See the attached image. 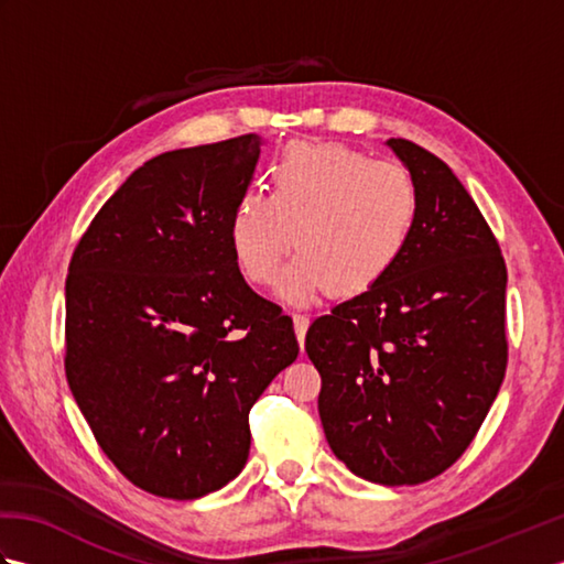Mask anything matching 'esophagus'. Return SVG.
<instances>
[{
  "instance_id": "1",
  "label": "esophagus",
  "mask_w": 564,
  "mask_h": 564,
  "mask_svg": "<svg viewBox=\"0 0 564 564\" xmlns=\"http://www.w3.org/2000/svg\"><path fill=\"white\" fill-rule=\"evenodd\" d=\"M293 327H295V337L297 341H301V346L305 344V334H307V327H310V317L307 315H301V313H293Z\"/></svg>"
}]
</instances>
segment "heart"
Listing matches in <instances>:
<instances>
[{
    "label": "heart",
    "mask_w": 564,
    "mask_h": 564,
    "mask_svg": "<svg viewBox=\"0 0 564 564\" xmlns=\"http://www.w3.org/2000/svg\"><path fill=\"white\" fill-rule=\"evenodd\" d=\"M422 196L398 162L339 142H291L271 166V191L247 188L230 218V245L251 283L269 285L291 245L279 293L307 303L327 289H373L410 247Z\"/></svg>",
    "instance_id": "heart-1"
}]
</instances>
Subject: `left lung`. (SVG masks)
<instances>
[{
    "instance_id": "1",
    "label": "left lung",
    "mask_w": 564,
    "mask_h": 564,
    "mask_svg": "<svg viewBox=\"0 0 564 564\" xmlns=\"http://www.w3.org/2000/svg\"><path fill=\"white\" fill-rule=\"evenodd\" d=\"M386 145L422 210L386 279L317 317L305 351L322 376L329 448L376 485H419L470 446L507 370V267L451 166L410 140Z\"/></svg>"
}]
</instances>
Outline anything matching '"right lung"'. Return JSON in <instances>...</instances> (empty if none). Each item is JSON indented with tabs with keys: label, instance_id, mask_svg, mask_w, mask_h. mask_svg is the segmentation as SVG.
Here are the masks:
<instances>
[{
	"label": "right lung",
	"instance_id": "1",
	"mask_svg": "<svg viewBox=\"0 0 564 564\" xmlns=\"http://www.w3.org/2000/svg\"><path fill=\"white\" fill-rule=\"evenodd\" d=\"M263 138L158 154L104 203L65 283V373L130 482L198 499L242 473L249 410L297 358L293 319L230 245Z\"/></svg>",
	"mask_w": 564,
	"mask_h": 564
}]
</instances>
